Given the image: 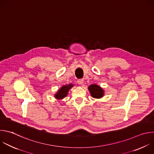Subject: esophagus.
Returning a JSON list of instances; mask_svg holds the SVG:
<instances>
[{
	"mask_svg": "<svg viewBox=\"0 0 154 154\" xmlns=\"http://www.w3.org/2000/svg\"><path fill=\"white\" fill-rule=\"evenodd\" d=\"M79 85H82L83 83V79H79L78 81H77Z\"/></svg>",
	"mask_w": 154,
	"mask_h": 154,
	"instance_id": "34e87169",
	"label": "esophagus"
}]
</instances>
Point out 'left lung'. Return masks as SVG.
<instances>
[{
    "label": "left lung",
    "instance_id": "obj_1",
    "mask_svg": "<svg viewBox=\"0 0 154 154\" xmlns=\"http://www.w3.org/2000/svg\"><path fill=\"white\" fill-rule=\"evenodd\" d=\"M91 96L94 98H100L103 95V90L97 85H91L88 88Z\"/></svg>",
    "mask_w": 154,
    "mask_h": 154
}]
</instances>
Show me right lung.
Masks as SVG:
<instances>
[{"label": "right lung", "mask_w": 154, "mask_h": 154, "mask_svg": "<svg viewBox=\"0 0 154 154\" xmlns=\"http://www.w3.org/2000/svg\"><path fill=\"white\" fill-rule=\"evenodd\" d=\"M73 85L72 84L71 85H65L63 86H62L60 89L59 91V92L56 94V98L60 99V98H64L65 96H66L68 91L69 90V89H71L72 88Z\"/></svg>", "instance_id": "obj_1"}]
</instances>
